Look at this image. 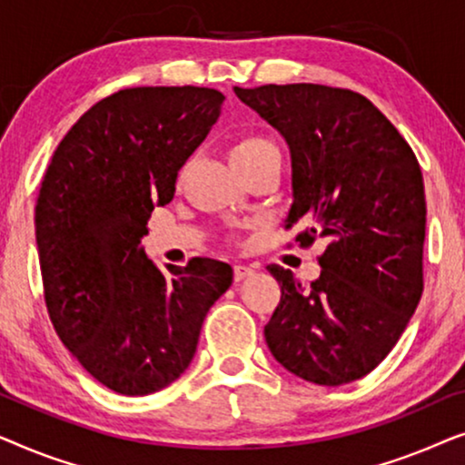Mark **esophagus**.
<instances>
[{"label": "esophagus", "instance_id": "obj_1", "mask_svg": "<svg viewBox=\"0 0 465 465\" xmlns=\"http://www.w3.org/2000/svg\"><path fill=\"white\" fill-rule=\"evenodd\" d=\"M253 272V266H247V264H234L232 266V275H234V282H241V279L250 277Z\"/></svg>", "mask_w": 465, "mask_h": 465}]
</instances>
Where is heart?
<instances>
[{
	"label": "heart",
	"instance_id": "b5f03b06",
	"mask_svg": "<svg viewBox=\"0 0 465 465\" xmlns=\"http://www.w3.org/2000/svg\"><path fill=\"white\" fill-rule=\"evenodd\" d=\"M228 158L241 175L252 169L264 167V164H279L282 161L277 145L258 133H245V135L234 139Z\"/></svg>",
	"mask_w": 465,
	"mask_h": 465
}]
</instances>
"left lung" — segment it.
Masks as SVG:
<instances>
[{"label":"left lung","mask_w":465,"mask_h":465,"mask_svg":"<svg viewBox=\"0 0 465 465\" xmlns=\"http://www.w3.org/2000/svg\"><path fill=\"white\" fill-rule=\"evenodd\" d=\"M285 137L302 247L328 241L302 285L269 264L282 298L264 326L271 353L317 385L361 379L387 358L423 294L425 190L415 152L366 97L323 84L234 86Z\"/></svg>","instance_id":"1"}]
</instances>
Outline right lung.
Here are the masks:
<instances>
[{
  "mask_svg": "<svg viewBox=\"0 0 465 465\" xmlns=\"http://www.w3.org/2000/svg\"><path fill=\"white\" fill-rule=\"evenodd\" d=\"M222 101L203 86L114 93L69 129L42 180L35 241L50 322L82 368L123 396L186 371L209 307L232 283L220 260L163 272L139 247Z\"/></svg>",
  "mask_w": 465,
  "mask_h": 465,
  "instance_id": "right-lung-1",
  "label": "right lung"
}]
</instances>
